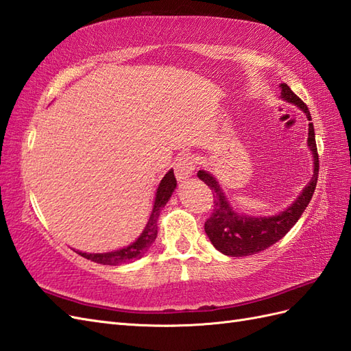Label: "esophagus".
Masks as SVG:
<instances>
[{
    "label": "esophagus",
    "mask_w": 351,
    "mask_h": 351,
    "mask_svg": "<svg viewBox=\"0 0 351 351\" xmlns=\"http://www.w3.org/2000/svg\"><path fill=\"white\" fill-rule=\"evenodd\" d=\"M197 167V158L191 154H184L178 158L175 163V175L178 178V181H186L188 178H191L194 175V170Z\"/></svg>",
    "instance_id": "1"
}]
</instances>
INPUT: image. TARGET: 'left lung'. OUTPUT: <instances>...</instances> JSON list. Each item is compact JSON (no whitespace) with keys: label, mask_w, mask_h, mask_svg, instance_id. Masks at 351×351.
I'll use <instances>...</instances> for the list:
<instances>
[{"label":"left lung","mask_w":351,"mask_h":351,"mask_svg":"<svg viewBox=\"0 0 351 351\" xmlns=\"http://www.w3.org/2000/svg\"><path fill=\"white\" fill-rule=\"evenodd\" d=\"M280 87L282 97L285 101L292 102L301 108L305 115H307L308 121H311L307 105L292 92L289 86L282 83ZM308 147L314 158V172L308 185L304 188L301 195L289 208L282 213L268 218H250L236 213L231 209L227 197L223 195L217 179L210 173L204 172V170H199L197 176L210 188L213 194V212L204 222V231L210 239L212 245L219 252L228 256H249L263 252V250L273 246L276 241L287 234V231L298 222L302 212L311 200L314 190H316L319 176V154L313 123L308 124Z\"/></svg>","instance_id":"left-lung-1"}]
</instances>
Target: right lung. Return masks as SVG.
<instances>
[{"label": "right lung", "instance_id": "right-lung-1", "mask_svg": "<svg viewBox=\"0 0 351 351\" xmlns=\"http://www.w3.org/2000/svg\"><path fill=\"white\" fill-rule=\"evenodd\" d=\"M175 188H176V179L173 175V170H169L166 176L161 179V182L158 185L154 208H152L147 227L142 231V234L138 237V240L134 241V243L129 245L128 247L114 250V252H106V254L78 252V255L90 259V261L97 263V264H104V265L128 264V263L136 261V259L142 258L143 254H145L147 250L151 247V245L154 243V240L157 237V219L160 217V212L169 202L170 195H172Z\"/></svg>", "mask_w": 351, "mask_h": 351}]
</instances>
